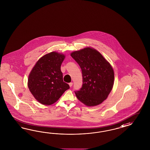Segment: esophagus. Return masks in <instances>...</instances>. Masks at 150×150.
Here are the masks:
<instances>
[{"label": "esophagus", "mask_w": 150, "mask_h": 150, "mask_svg": "<svg viewBox=\"0 0 150 150\" xmlns=\"http://www.w3.org/2000/svg\"><path fill=\"white\" fill-rule=\"evenodd\" d=\"M69 87H71V86H72V85H73V83H72V82H71V83H69Z\"/></svg>", "instance_id": "34e87169"}]
</instances>
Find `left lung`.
Here are the masks:
<instances>
[{"instance_id":"obj_1","label":"left lung","mask_w":150,"mask_h":150,"mask_svg":"<svg viewBox=\"0 0 150 150\" xmlns=\"http://www.w3.org/2000/svg\"><path fill=\"white\" fill-rule=\"evenodd\" d=\"M82 72L83 85L76 91L77 98L87 106L103 103L111 93L115 73L111 65L103 55L91 47H84L71 53Z\"/></svg>"}]
</instances>
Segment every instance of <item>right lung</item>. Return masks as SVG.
Here are the masks:
<instances>
[{"label": "right lung", "mask_w": 150, "mask_h": 150, "mask_svg": "<svg viewBox=\"0 0 150 150\" xmlns=\"http://www.w3.org/2000/svg\"><path fill=\"white\" fill-rule=\"evenodd\" d=\"M65 55L52 52L43 56L32 69L27 85L31 94L39 103L50 105L56 103L66 90L68 84L63 81L61 66Z\"/></svg>", "instance_id": "right-lung-1"}]
</instances>
